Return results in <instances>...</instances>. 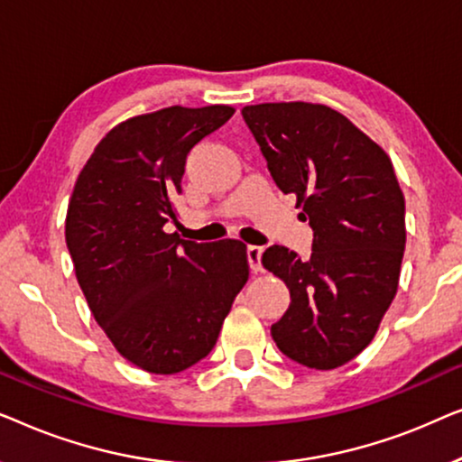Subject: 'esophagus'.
Returning <instances> with one entry per match:
<instances>
[{
    "label": "esophagus",
    "instance_id": "1",
    "mask_svg": "<svg viewBox=\"0 0 462 462\" xmlns=\"http://www.w3.org/2000/svg\"><path fill=\"white\" fill-rule=\"evenodd\" d=\"M245 254H248V264L250 269L254 271V273H258V271H263V248L261 245H248V250H245Z\"/></svg>",
    "mask_w": 462,
    "mask_h": 462
}]
</instances>
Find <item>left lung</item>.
I'll return each instance as SVG.
<instances>
[{
	"mask_svg": "<svg viewBox=\"0 0 462 462\" xmlns=\"http://www.w3.org/2000/svg\"><path fill=\"white\" fill-rule=\"evenodd\" d=\"M242 116L275 185L296 195L299 218L313 229L309 258L283 245L263 254L290 290L271 337L307 368H338L370 345L397 292L406 201L393 163L326 105L263 103Z\"/></svg>",
	"mask_w": 462,
	"mask_h": 462,
	"instance_id": "left-lung-1",
	"label": "left lung"
}]
</instances>
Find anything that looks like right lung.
I'll list each match as a JSON object with an SVG mask.
<instances>
[{"label":"right lung","mask_w":462,"mask_h":462,"mask_svg":"<svg viewBox=\"0 0 462 462\" xmlns=\"http://www.w3.org/2000/svg\"><path fill=\"white\" fill-rule=\"evenodd\" d=\"M233 113L168 106L122 122L94 149L69 201L65 239L88 307L113 346L153 374L204 359L248 282L242 242L195 244L166 231L187 155Z\"/></svg>","instance_id":"right-lung-1"}]
</instances>
